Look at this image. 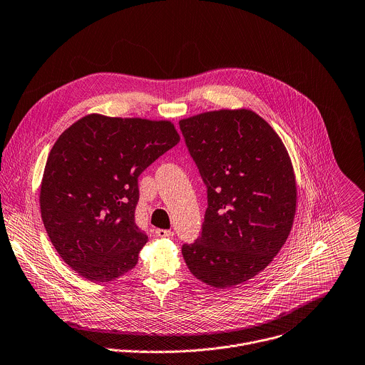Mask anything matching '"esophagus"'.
<instances>
[{"label":"esophagus","mask_w":365,"mask_h":365,"mask_svg":"<svg viewBox=\"0 0 365 365\" xmlns=\"http://www.w3.org/2000/svg\"><path fill=\"white\" fill-rule=\"evenodd\" d=\"M155 234L158 237H161V238H171V237H174V232L171 230H161V228H158L155 231Z\"/></svg>","instance_id":"1"}]
</instances>
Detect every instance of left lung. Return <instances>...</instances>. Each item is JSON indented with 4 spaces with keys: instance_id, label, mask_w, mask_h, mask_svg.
<instances>
[{
    "instance_id": "obj_1",
    "label": "left lung",
    "mask_w": 365,
    "mask_h": 365,
    "mask_svg": "<svg viewBox=\"0 0 365 365\" xmlns=\"http://www.w3.org/2000/svg\"><path fill=\"white\" fill-rule=\"evenodd\" d=\"M207 185L201 235L182 245L191 274L234 288L261 272L292 228L297 184L285 145L248 108L207 111L180 121Z\"/></svg>"
}]
</instances>
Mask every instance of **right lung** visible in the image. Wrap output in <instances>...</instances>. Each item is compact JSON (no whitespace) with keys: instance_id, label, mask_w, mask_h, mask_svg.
Instances as JSON below:
<instances>
[{"instance_id":"obj_1","label":"right lung","mask_w":365,"mask_h":365,"mask_svg":"<svg viewBox=\"0 0 365 365\" xmlns=\"http://www.w3.org/2000/svg\"><path fill=\"white\" fill-rule=\"evenodd\" d=\"M180 143L167 120L88 114L50 151L40 190L41 217L58 255L93 282L135 267L148 241L134 220L138 177Z\"/></svg>"}]
</instances>
